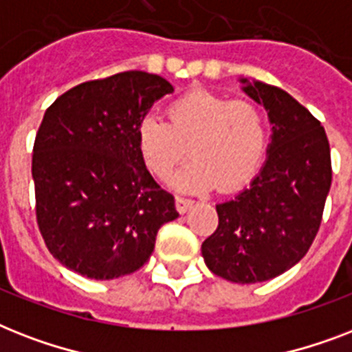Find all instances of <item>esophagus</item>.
<instances>
[{"instance_id": "1", "label": "esophagus", "mask_w": 352, "mask_h": 352, "mask_svg": "<svg viewBox=\"0 0 352 352\" xmlns=\"http://www.w3.org/2000/svg\"><path fill=\"white\" fill-rule=\"evenodd\" d=\"M193 201L192 199H186V197H181V195H177L175 197V208L179 214H186L188 210L192 208Z\"/></svg>"}]
</instances>
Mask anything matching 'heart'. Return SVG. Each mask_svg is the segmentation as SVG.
I'll list each match as a JSON object with an SVG mask.
<instances>
[{
	"label": "heart",
	"mask_w": 352,
	"mask_h": 352,
	"mask_svg": "<svg viewBox=\"0 0 352 352\" xmlns=\"http://www.w3.org/2000/svg\"><path fill=\"white\" fill-rule=\"evenodd\" d=\"M168 117L146 115L137 124L138 155L157 179L168 181L188 148L193 160L173 179L179 190L234 192L254 179L268 140L267 118L256 102L197 89L171 102Z\"/></svg>",
	"instance_id": "1"
}]
</instances>
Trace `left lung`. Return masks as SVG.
<instances>
[{"label":"left lung","instance_id":"8db88e82","mask_svg":"<svg viewBox=\"0 0 352 352\" xmlns=\"http://www.w3.org/2000/svg\"><path fill=\"white\" fill-rule=\"evenodd\" d=\"M272 124L267 162L239 195L217 204L219 225L201 246L206 267L232 283H261L289 270L322 225L333 168L325 129L287 91L241 78Z\"/></svg>","mask_w":352,"mask_h":352}]
</instances>
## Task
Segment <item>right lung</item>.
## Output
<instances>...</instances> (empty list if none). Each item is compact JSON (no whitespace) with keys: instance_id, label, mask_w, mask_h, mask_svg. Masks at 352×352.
I'll use <instances>...</instances> for the list:
<instances>
[{"instance_id":"obj_1","label":"right lung","mask_w":352,"mask_h":352,"mask_svg":"<svg viewBox=\"0 0 352 352\" xmlns=\"http://www.w3.org/2000/svg\"><path fill=\"white\" fill-rule=\"evenodd\" d=\"M168 80L126 71L76 85L52 102L36 133V221L63 267L115 279L148 261L157 232L177 219L137 148V124L171 93Z\"/></svg>"}]
</instances>
